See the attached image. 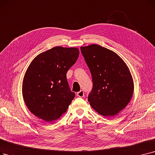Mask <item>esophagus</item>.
Listing matches in <instances>:
<instances>
[{
    "label": "esophagus",
    "mask_w": 155,
    "mask_h": 155,
    "mask_svg": "<svg viewBox=\"0 0 155 155\" xmlns=\"http://www.w3.org/2000/svg\"><path fill=\"white\" fill-rule=\"evenodd\" d=\"M77 95L80 97H83L84 96V92L83 90H81L80 92H78Z\"/></svg>",
    "instance_id": "1"
}]
</instances>
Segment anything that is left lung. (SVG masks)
<instances>
[{"label": "left lung", "mask_w": 155, "mask_h": 155, "mask_svg": "<svg viewBox=\"0 0 155 155\" xmlns=\"http://www.w3.org/2000/svg\"><path fill=\"white\" fill-rule=\"evenodd\" d=\"M93 87L90 104L100 115L115 116L130 102L134 83L129 69L115 52L97 44L80 48Z\"/></svg>", "instance_id": "left-lung-1"}]
</instances>
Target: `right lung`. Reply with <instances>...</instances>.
<instances>
[{
    "instance_id": "1",
    "label": "right lung",
    "mask_w": 155,
    "mask_h": 155,
    "mask_svg": "<svg viewBox=\"0 0 155 155\" xmlns=\"http://www.w3.org/2000/svg\"><path fill=\"white\" fill-rule=\"evenodd\" d=\"M79 56L78 49L55 47L40 54L24 77L23 97L28 110L45 122L58 119L75 96L66 73Z\"/></svg>"
}]
</instances>
